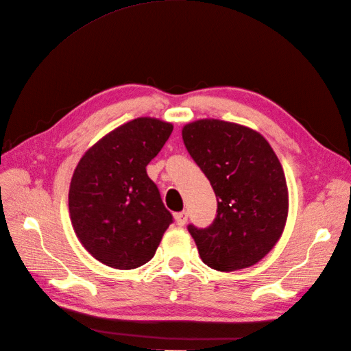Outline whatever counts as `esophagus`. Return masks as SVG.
I'll return each mask as SVG.
<instances>
[{
    "label": "esophagus",
    "instance_id": "obj_1",
    "mask_svg": "<svg viewBox=\"0 0 351 351\" xmlns=\"http://www.w3.org/2000/svg\"><path fill=\"white\" fill-rule=\"evenodd\" d=\"M174 218H176L177 226L183 227V226L186 224V222H187L189 215H187V212H186V210H182V212H177V214H174Z\"/></svg>",
    "mask_w": 351,
    "mask_h": 351
}]
</instances>
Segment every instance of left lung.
<instances>
[{
	"label": "left lung",
	"instance_id": "obj_1",
	"mask_svg": "<svg viewBox=\"0 0 351 351\" xmlns=\"http://www.w3.org/2000/svg\"><path fill=\"white\" fill-rule=\"evenodd\" d=\"M183 141L218 202L209 227L187 226L200 259L222 272L252 267L281 237L289 210L277 155L259 133L221 120L184 125Z\"/></svg>",
	"mask_w": 351,
	"mask_h": 351
}]
</instances>
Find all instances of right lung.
<instances>
[{
    "label": "right lung",
    "instance_id": "add662e5",
    "mask_svg": "<svg viewBox=\"0 0 351 351\" xmlns=\"http://www.w3.org/2000/svg\"><path fill=\"white\" fill-rule=\"evenodd\" d=\"M173 124L149 117L112 130L82 156L70 183L74 231L95 259L117 269L149 262L173 215L146 165L161 151Z\"/></svg>",
    "mask_w": 351,
    "mask_h": 351
}]
</instances>
